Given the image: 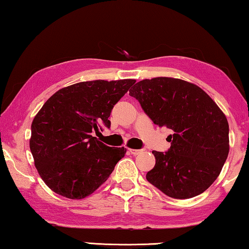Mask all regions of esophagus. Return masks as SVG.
Wrapping results in <instances>:
<instances>
[{
    "instance_id": "34e87169",
    "label": "esophagus",
    "mask_w": 249,
    "mask_h": 249,
    "mask_svg": "<svg viewBox=\"0 0 249 249\" xmlns=\"http://www.w3.org/2000/svg\"><path fill=\"white\" fill-rule=\"evenodd\" d=\"M128 151H129V153L132 154V155L136 156V155H138V154H141L142 151V149H132V148H129Z\"/></svg>"
}]
</instances>
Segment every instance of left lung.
<instances>
[{"label":"left lung","mask_w":249,"mask_h":249,"mask_svg":"<svg viewBox=\"0 0 249 249\" xmlns=\"http://www.w3.org/2000/svg\"><path fill=\"white\" fill-rule=\"evenodd\" d=\"M129 95L159 127L171 129L166 153L154 150L146 179L166 196L190 199L220 175L230 151L229 122L209 94L191 82L158 77L137 82Z\"/></svg>","instance_id":"obj_1"}]
</instances>
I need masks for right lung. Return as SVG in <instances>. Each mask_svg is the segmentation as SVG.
<instances>
[{
    "instance_id": "add662e5",
    "label": "right lung",
    "mask_w": 249,
    "mask_h": 249,
    "mask_svg": "<svg viewBox=\"0 0 249 249\" xmlns=\"http://www.w3.org/2000/svg\"><path fill=\"white\" fill-rule=\"evenodd\" d=\"M136 80H93L58 90L32 123L29 140L40 178L57 195L83 199L107 180L126 154L93 136L109 128L112 108Z\"/></svg>"
}]
</instances>
